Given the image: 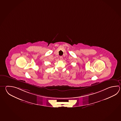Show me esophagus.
<instances>
[{
  "label": "esophagus",
  "mask_w": 121,
  "mask_h": 121,
  "mask_svg": "<svg viewBox=\"0 0 121 121\" xmlns=\"http://www.w3.org/2000/svg\"><path fill=\"white\" fill-rule=\"evenodd\" d=\"M59 59H60L61 60H62V59H63V58H62V56H60V57H59Z\"/></svg>",
  "instance_id": "1"
}]
</instances>
